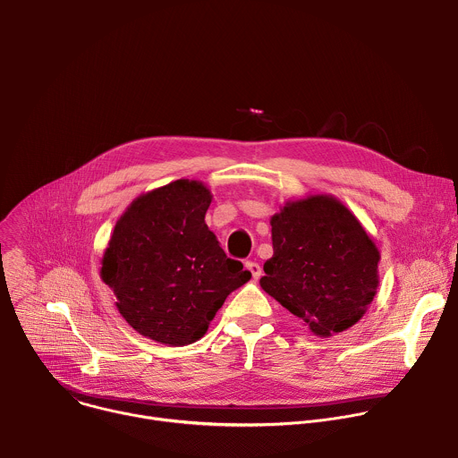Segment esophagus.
<instances>
[{"label":"esophagus","instance_id":"esophagus-1","mask_svg":"<svg viewBox=\"0 0 458 458\" xmlns=\"http://www.w3.org/2000/svg\"><path fill=\"white\" fill-rule=\"evenodd\" d=\"M246 270H250L253 279H259L260 276H263V268H260V265L255 263V260H246Z\"/></svg>","mask_w":458,"mask_h":458}]
</instances>
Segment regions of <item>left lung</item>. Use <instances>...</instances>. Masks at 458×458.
<instances>
[{"label": "left lung", "mask_w": 458, "mask_h": 458, "mask_svg": "<svg viewBox=\"0 0 458 458\" xmlns=\"http://www.w3.org/2000/svg\"><path fill=\"white\" fill-rule=\"evenodd\" d=\"M274 257L260 288L320 337L360 320L378 286L380 253L334 195L286 203L270 221Z\"/></svg>", "instance_id": "obj_1"}]
</instances>
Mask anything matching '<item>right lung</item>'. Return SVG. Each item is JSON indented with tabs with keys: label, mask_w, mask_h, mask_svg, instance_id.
<instances>
[{
	"label": "right lung",
	"mask_w": 458,
	"mask_h": 458,
	"mask_svg": "<svg viewBox=\"0 0 458 458\" xmlns=\"http://www.w3.org/2000/svg\"><path fill=\"white\" fill-rule=\"evenodd\" d=\"M210 203L203 182L177 179L140 195L115 223L101 279L143 337L168 346L199 341L226 297L250 281L208 230Z\"/></svg>",
	"instance_id": "add662e5"
}]
</instances>
